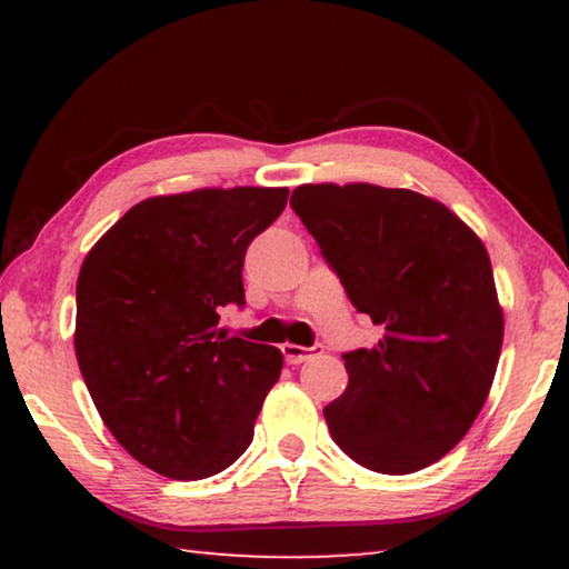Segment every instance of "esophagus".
<instances>
[{
    "instance_id": "1",
    "label": "esophagus",
    "mask_w": 569,
    "mask_h": 569,
    "mask_svg": "<svg viewBox=\"0 0 569 569\" xmlns=\"http://www.w3.org/2000/svg\"><path fill=\"white\" fill-rule=\"evenodd\" d=\"M323 351V346H298V343H283V356H286V361L288 363H303V361H308L311 359V356H316V353H321Z\"/></svg>"
}]
</instances>
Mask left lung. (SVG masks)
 Listing matches in <instances>:
<instances>
[{
    "label": "left lung",
    "mask_w": 569,
    "mask_h": 569,
    "mask_svg": "<svg viewBox=\"0 0 569 569\" xmlns=\"http://www.w3.org/2000/svg\"><path fill=\"white\" fill-rule=\"evenodd\" d=\"M291 208L356 311L383 329L373 349L341 356L349 387L323 409L333 441L381 475L435 465L485 407L502 351L487 248L403 188L298 186Z\"/></svg>",
    "instance_id": "obj_1"
}]
</instances>
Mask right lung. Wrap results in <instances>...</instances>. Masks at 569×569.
Returning a JSON list of instances; mask_svg holds the SVG:
<instances>
[{"instance_id": "1", "label": "right lung", "mask_w": 569, "mask_h": 569, "mask_svg": "<svg viewBox=\"0 0 569 569\" xmlns=\"http://www.w3.org/2000/svg\"><path fill=\"white\" fill-rule=\"evenodd\" d=\"M288 188L148 198L104 233L77 278L74 353L104 427L170 479H206L253 441L283 353L216 331L243 308V258Z\"/></svg>"}]
</instances>
